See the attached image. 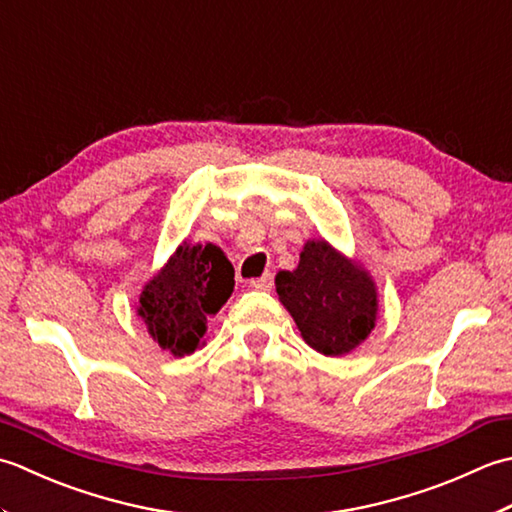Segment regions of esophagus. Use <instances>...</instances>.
Wrapping results in <instances>:
<instances>
[{
    "instance_id": "34e87169",
    "label": "esophagus",
    "mask_w": 512,
    "mask_h": 512,
    "mask_svg": "<svg viewBox=\"0 0 512 512\" xmlns=\"http://www.w3.org/2000/svg\"><path fill=\"white\" fill-rule=\"evenodd\" d=\"M271 285H274V276H271V274H265V276H260V278L249 280V287L258 289V291H269Z\"/></svg>"
}]
</instances>
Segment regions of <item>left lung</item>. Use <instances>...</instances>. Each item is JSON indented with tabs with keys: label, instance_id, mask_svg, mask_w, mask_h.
I'll return each instance as SVG.
<instances>
[{
	"label": "left lung",
	"instance_id": "left-lung-1",
	"mask_svg": "<svg viewBox=\"0 0 512 512\" xmlns=\"http://www.w3.org/2000/svg\"><path fill=\"white\" fill-rule=\"evenodd\" d=\"M276 291L300 336L322 356H344L369 338L378 316L375 283L327 241H307L294 271H278Z\"/></svg>",
	"mask_w": 512,
	"mask_h": 512
}]
</instances>
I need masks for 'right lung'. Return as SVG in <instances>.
Here are the masks:
<instances>
[{"mask_svg": "<svg viewBox=\"0 0 512 512\" xmlns=\"http://www.w3.org/2000/svg\"><path fill=\"white\" fill-rule=\"evenodd\" d=\"M234 291V267L221 247L183 243L143 287L139 316L154 342L172 356L203 347L207 318L218 314Z\"/></svg>", "mask_w": 512, "mask_h": 512, "instance_id": "right-lung-1", "label": "right lung"}]
</instances>
